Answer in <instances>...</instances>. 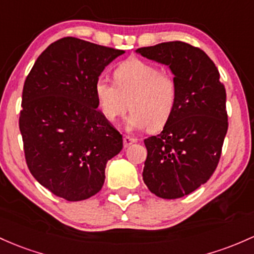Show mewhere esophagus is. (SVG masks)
<instances>
[{
    "label": "esophagus",
    "mask_w": 254,
    "mask_h": 254,
    "mask_svg": "<svg viewBox=\"0 0 254 254\" xmlns=\"http://www.w3.org/2000/svg\"><path fill=\"white\" fill-rule=\"evenodd\" d=\"M135 141H137V139L129 137V135H125V137H124V145H125V148H128V146L132 145V144L135 143Z\"/></svg>",
    "instance_id": "1"
}]
</instances>
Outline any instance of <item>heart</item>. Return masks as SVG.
<instances>
[{
    "mask_svg": "<svg viewBox=\"0 0 254 254\" xmlns=\"http://www.w3.org/2000/svg\"><path fill=\"white\" fill-rule=\"evenodd\" d=\"M98 106L108 121L115 122L126 113L128 130L149 127L159 130L166 126L176 110L178 84L173 75L160 71L151 63L130 58L114 71V82L99 78L94 84Z\"/></svg>",
    "mask_w": 254,
    "mask_h": 254,
    "instance_id": "obj_1",
    "label": "heart"
}]
</instances>
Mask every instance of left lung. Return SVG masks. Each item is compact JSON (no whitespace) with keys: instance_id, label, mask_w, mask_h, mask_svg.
Listing matches in <instances>:
<instances>
[{"instance_id":"1","label":"left lung","mask_w":254,"mask_h":254,"mask_svg":"<svg viewBox=\"0 0 254 254\" xmlns=\"http://www.w3.org/2000/svg\"><path fill=\"white\" fill-rule=\"evenodd\" d=\"M135 53L167 65L178 84L171 120L144 140L143 181L161 198L183 197L208 181L219 162L228 130L225 88L214 63L189 43H159Z\"/></svg>"}]
</instances>
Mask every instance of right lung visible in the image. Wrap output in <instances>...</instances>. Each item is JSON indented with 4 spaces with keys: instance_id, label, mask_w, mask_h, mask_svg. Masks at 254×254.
<instances>
[{
    "instance_id": "add662e5",
    "label": "right lung",
    "mask_w": 254,
    "mask_h": 254,
    "mask_svg": "<svg viewBox=\"0 0 254 254\" xmlns=\"http://www.w3.org/2000/svg\"><path fill=\"white\" fill-rule=\"evenodd\" d=\"M125 51L64 37L35 62L23 88L19 128L34 178L54 195L82 201L103 188L105 167L124 146L98 110L94 84Z\"/></svg>"
}]
</instances>
